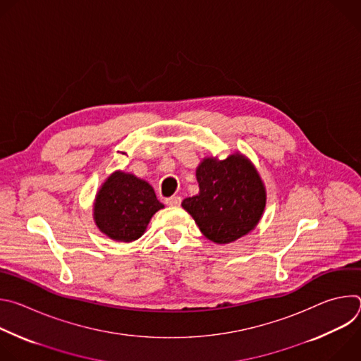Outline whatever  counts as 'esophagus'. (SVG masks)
I'll list each match as a JSON object with an SVG mask.
<instances>
[{"label": "esophagus", "instance_id": "esophagus-1", "mask_svg": "<svg viewBox=\"0 0 361 361\" xmlns=\"http://www.w3.org/2000/svg\"><path fill=\"white\" fill-rule=\"evenodd\" d=\"M166 204L170 205V207H178V205L181 204V197H178V195L169 197V198H166Z\"/></svg>", "mask_w": 361, "mask_h": 361}]
</instances>
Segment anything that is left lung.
<instances>
[{"label": "left lung", "mask_w": 361, "mask_h": 361, "mask_svg": "<svg viewBox=\"0 0 361 361\" xmlns=\"http://www.w3.org/2000/svg\"><path fill=\"white\" fill-rule=\"evenodd\" d=\"M197 181L198 195L185 198L181 205L209 240L235 241L259 223L266 205L264 185L240 154L223 161L205 159L197 169Z\"/></svg>", "instance_id": "left-lung-1"}]
</instances>
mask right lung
Masks as SVG:
<instances>
[{
	"label": "right lung",
	"instance_id": "add662e5",
	"mask_svg": "<svg viewBox=\"0 0 361 361\" xmlns=\"http://www.w3.org/2000/svg\"><path fill=\"white\" fill-rule=\"evenodd\" d=\"M163 207L148 183L117 171L97 194L94 219L110 238L128 243L142 235L151 217Z\"/></svg>",
	"mask_w": 361,
	"mask_h": 361
}]
</instances>
